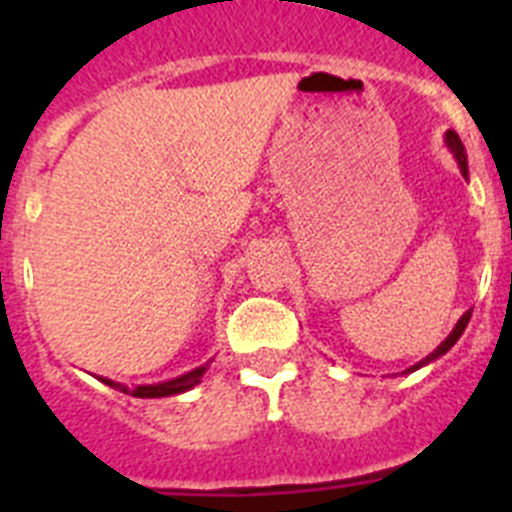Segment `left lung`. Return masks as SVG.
<instances>
[{"mask_svg": "<svg viewBox=\"0 0 512 512\" xmlns=\"http://www.w3.org/2000/svg\"><path fill=\"white\" fill-rule=\"evenodd\" d=\"M446 146L451 148V153H454V158H456V161H459V169H461V174L467 176V174H469V169H467V151H464V146H461L459 135H456L454 130H449V133H446ZM469 318H472V310H467V312H464V315H461V318H459V323H456V328L451 330L449 336H446V341H443L441 346H438L436 351H433V354H428V356H425L423 361H418V364H415V366H410L408 372H415V369H420V366L431 364V361H436L438 356H443V354H446V351H449V348L454 346V343L459 341V338H461V333H464V328H467Z\"/></svg>", "mask_w": 512, "mask_h": 512, "instance_id": "left-lung-1", "label": "left lung"}]
</instances>
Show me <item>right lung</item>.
I'll list each match as a JSON object with an SVG mask.
<instances>
[{
    "label": "right lung",
    "instance_id": "obj_1",
    "mask_svg": "<svg viewBox=\"0 0 512 512\" xmlns=\"http://www.w3.org/2000/svg\"><path fill=\"white\" fill-rule=\"evenodd\" d=\"M207 372V366H197L192 372L182 374V377L169 379V382H158V384H138V387H122V384H115L112 379L99 377V382L110 384V387H120L122 392H128L133 397H171V395H182V392L192 390L197 384L202 382V374Z\"/></svg>",
    "mask_w": 512,
    "mask_h": 512
}]
</instances>
